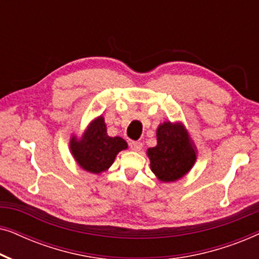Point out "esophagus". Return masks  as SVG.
<instances>
[{"mask_svg":"<svg viewBox=\"0 0 259 259\" xmlns=\"http://www.w3.org/2000/svg\"><path fill=\"white\" fill-rule=\"evenodd\" d=\"M130 147L132 151L139 152L143 148V143H140V141H132V143H130Z\"/></svg>","mask_w":259,"mask_h":259,"instance_id":"34e87169","label":"esophagus"}]
</instances>
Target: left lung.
<instances>
[{
    "label": "left lung",
    "mask_w": 259,
    "mask_h": 259,
    "mask_svg": "<svg viewBox=\"0 0 259 259\" xmlns=\"http://www.w3.org/2000/svg\"><path fill=\"white\" fill-rule=\"evenodd\" d=\"M157 146L147 151L152 172L165 183L185 176L196 161V152L186 130L178 123L164 122L157 130Z\"/></svg>",
    "instance_id": "1"
}]
</instances>
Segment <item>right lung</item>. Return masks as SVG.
<instances>
[{"label":"right lung","mask_w":259,"mask_h":259,"mask_svg":"<svg viewBox=\"0 0 259 259\" xmlns=\"http://www.w3.org/2000/svg\"><path fill=\"white\" fill-rule=\"evenodd\" d=\"M127 143L120 137H108L105 120L99 116L88 127L81 140L73 138L70 150L81 167L92 173H101L113 164L116 154L126 150Z\"/></svg>","instance_id":"obj_1"}]
</instances>
